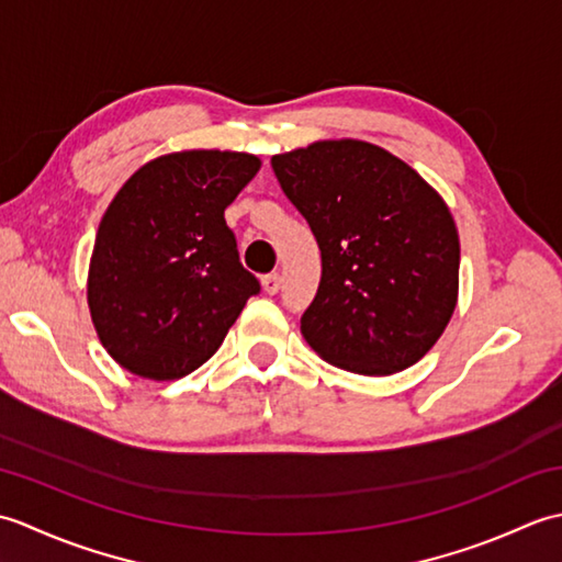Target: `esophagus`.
I'll list each match as a JSON object with an SVG mask.
<instances>
[{
  "label": "esophagus",
  "mask_w": 562,
  "mask_h": 562,
  "mask_svg": "<svg viewBox=\"0 0 562 562\" xmlns=\"http://www.w3.org/2000/svg\"><path fill=\"white\" fill-rule=\"evenodd\" d=\"M262 290H266L268 294H278L280 292V284H282V280H280V274L278 272H270V274H262Z\"/></svg>",
  "instance_id": "esophagus-1"
}]
</instances>
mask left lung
Segmentation results:
<instances>
[{
  "label": "left lung",
  "mask_w": 562,
  "mask_h": 562,
  "mask_svg": "<svg viewBox=\"0 0 562 562\" xmlns=\"http://www.w3.org/2000/svg\"><path fill=\"white\" fill-rule=\"evenodd\" d=\"M270 164L321 248L304 340L364 376L423 360L459 296L461 248L447 202L408 164L362 139L314 142Z\"/></svg>",
  "instance_id": "1"
}]
</instances>
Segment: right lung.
Listing matches in <instances>:
<instances>
[{
  "instance_id": "add662e5",
  "label": "right lung",
  "mask_w": 562,
  "mask_h": 562,
  "mask_svg": "<svg viewBox=\"0 0 562 562\" xmlns=\"http://www.w3.org/2000/svg\"><path fill=\"white\" fill-rule=\"evenodd\" d=\"M258 169L254 154L188 149L151 159L117 190L99 224L87 300L101 345L127 372H195L260 292L224 220Z\"/></svg>"
}]
</instances>
